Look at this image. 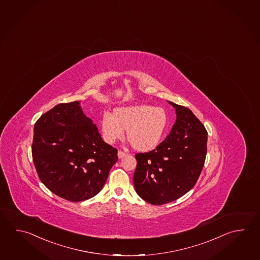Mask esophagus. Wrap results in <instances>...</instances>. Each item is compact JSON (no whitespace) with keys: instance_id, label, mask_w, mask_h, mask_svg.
Masks as SVG:
<instances>
[{"instance_id":"1","label":"esophagus","mask_w":260,"mask_h":260,"mask_svg":"<svg viewBox=\"0 0 260 260\" xmlns=\"http://www.w3.org/2000/svg\"><path fill=\"white\" fill-rule=\"evenodd\" d=\"M117 156H118V158L121 159L124 157V156H126V154L124 153V152H122V151H118L117 152Z\"/></svg>"}]
</instances>
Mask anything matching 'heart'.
Returning a JSON list of instances; mask_svg holds the SVG:
<instances>
[{
  "mask_svg": "<svg viewBox=\"0 0 260 260\" xmlns=\"http://www.w3.org/2000/svg\"><path fill=\"white\" fill-rule=\"evenodd\" d=\"M169 126V116L163 107L150 105L120 106L111 114L105 113L100 120L102 136L109 144L124 136L133 148L148 152L158 146Z\"/></svg>",
  "mask_w": 260,
  "mask_h": 260,
  "instance_id": "heart-1",
  "label": "heart"
}]
</instances>
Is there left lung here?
<instances>
[{"label":"left lung","instance_id":"left-lung-1","mask_svg":"<svg viewBox=\"0 0 260 260\" xmlns=\"http://www.w3.org/2000/svg\"><path fill=\"white\" fill-rule=\"evenodd\" d=\"M168 102L176 111L170 134L153 151L135 155V191L144 201L156 206L175 201L190 191L207 155L204 125L189 108Z\"/></svg>","mask_w":260,"mask_h":260}]
</instances>
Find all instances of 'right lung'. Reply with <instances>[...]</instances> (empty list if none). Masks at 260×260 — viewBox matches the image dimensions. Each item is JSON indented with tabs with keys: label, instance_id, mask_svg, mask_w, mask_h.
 <instances>
[{
	"label": "right lung",
	"instance_id": "right-lung-1",
	"mask_svg": "<svg viewBox=\"0 0 260 260\" xmlns=\"http://www.w3.org/2000/svg\"><path fill=\"white\" fill-rule=\"evenodd\" d=\"M32 158L40 180L71 202L95 196L117 161V150L105 143L80 101L60 104L34 125Z\"/></svg>",
	"mask_w": 260,
	"mask_h": 260
}]
</instances>
